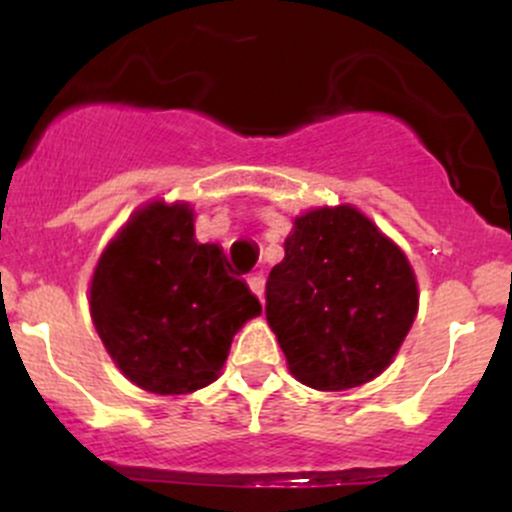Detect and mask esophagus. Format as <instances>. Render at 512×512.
Listing matches in <instances>:
<instances>
[{"label":"esophagus","instance_id":"34e87169","mask_svg":"<svg viewBox=\"0 0 512 512\" xmlns=\"http://www.w3.org/2000/svg\"><path fill=\"white\" fill-rule=\"evenodd\" d=\"M247 285H250L252 292L257 294V299H260V302H265V277L250 275V277H247Z\"/></svg>","mask_w":512,"mask_h":512}]
</instances>
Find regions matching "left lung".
<instances>
[{"mask_svg": "<svg viewBox=\"0 0 512 512\" xmlns=\"http://www.w3.org/2000/svg\"><path fill=\"white\" fill-rule=\"evenodd\" d=\"M265 297L289 371L319 391L354 389L379 376L418 312L406 255L352 205L294 220Z\"/></svg>", "mask_w": 512, "mask_h": 512, "instance_id": "obj_1", "label": "left lung"}]
</instances>
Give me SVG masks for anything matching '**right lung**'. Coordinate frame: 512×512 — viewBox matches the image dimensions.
I'll return each mask as SVG.
<instances>
[{
	"label": "right lung",
	"instance_id": "add662e5",
	"mask_svg": "<svg viewBox=\"0 0 512 512\" xmlns=\"http://www.w3.org/2000/svg\"><path fill=\"white\" fill-rule=\"evenodd\" d=\"M227 267L218 245L195 240L188 203L146 205L111 240L91 280V319L133 384L175 396L218 379L237 329L262 312Z\"/></svg>",
	"mask_w": 512,
	"mask_h": 512
}]
</instances>
